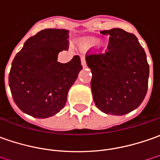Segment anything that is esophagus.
<instances>
[{"label": "esophagus", "instance_id": "esophagus-1", "mask_svg": "<svg viewBox=\"0 0 160 160\" xmlns=\"http://www.w3.org/2000/svg\"><path fill=\"white\" fill-rule=\"evenodd\" d=\"M80 62H81V65H82V67H83V68H86V67H87V63H86L85 58H84L83 56L80 58Z\"/></svg>", "mask_w": 160, "mask_h": 160}]
</instances>
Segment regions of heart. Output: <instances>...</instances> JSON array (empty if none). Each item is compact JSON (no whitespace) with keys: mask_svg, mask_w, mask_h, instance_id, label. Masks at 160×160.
I'll return each instance as SVG.
<instances>
[{"mask_svg":"<svg viewBox=\"0 0 160 160\" xmlns=\"http://www.w3.org/2000/svg\"><path fill=\"white\" fill-rule=\"evenodd\" d=\"M98 46V48L102 51H106L108 48V44L105 42H100V40L97 37H86L80 40V48L82 50H89L93 49Z\"/></svg>","mask_w":160,"mask_h":160,"instance_id":"b5f03b06","label":"heart"}]
</instances>
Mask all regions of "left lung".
I'll use <instances>...</instances> for the list:
<instances>
[{
    "mask_svg": "<svg viewBox=\"0 0 160 160\" xmlns=\"http://www.w3.org/2000/svg\"><path fill=\"white\" fill-rule=\"evenodd\" d=\"M110 35L109 50L89 55L91 89L97 107L106 114L124 115L143 101L148 89L150 68L138 39L120 28L102 31Z\"/></svg>",
    "mask_w": 160,
    "mask_h": 160,
    "instance_id": "1",
    "label": "left lung"
}]
</instances>
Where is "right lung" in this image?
Listing matches in <instances>:
<instances>
[{
	"label": "right lung",
	"mask_w": 160,
	"mask_h": 160,
	"mask_svg": "<svg viewBox=\"0 0 160 160\" xmlns=\"http://www.w3.org/2000/svg\"><path fill=\"white\" fill-rule=\"evenodd\" d=\"M69 31L44 29L29 38L15 57L8 75L13 100L23 112L38 118L57 114L82 70L79 56L66 63L58 53L68 48Z\"/></svg>",
	"instance_id": "add662e5"
}]
</instances>
